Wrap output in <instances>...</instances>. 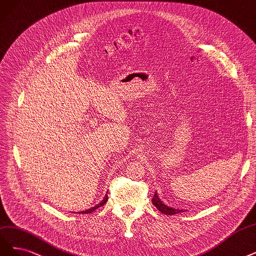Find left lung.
I'll list each match as a JSON object with an SVG mask.
<instances>
[{
    "instance_id": "left-lung-1",
    "label": "left lung",
    "mask_w": 256,
    "mask_h": 256,
    "mask_svg": "<svg viewBox=\"0 0 256 256\" xmlns=\"http://www.w3.org/2000/svg\"><path fill=\"white\" fill-rule=\"evenodd\" d=\"M154 206L160 210V212H162V214H165V215H174V214H178V213H181V212H184V210H178V208H172L168 206H166L165 204H163L162 200L158 198V194H156V190L154 192V195L152 199Z\"/></svg>"
}]
</instances>
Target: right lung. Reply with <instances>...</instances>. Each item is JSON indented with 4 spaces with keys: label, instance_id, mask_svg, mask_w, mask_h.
<instances>
[{
    "label": "right lung",
    "instance_id": "add662e5",
    "mask_svg": "<svg viewBox=\"0 0 256 256\" xmlns=\"http://www.w3.org/2000/svg\"><path fill=\"white\" fill-rule=\"evenodd\" d=\"M108 201V195L107 194H106V196H104V198L100 202V204H98V206H93V208H89V210H82V212H79V214H90V213H92V212H94V210H96V208H98L100 206H104L106 202Z\"/></svg>",
    "mask_w": 256,
    "mask_h": 256
}]
</instances>
